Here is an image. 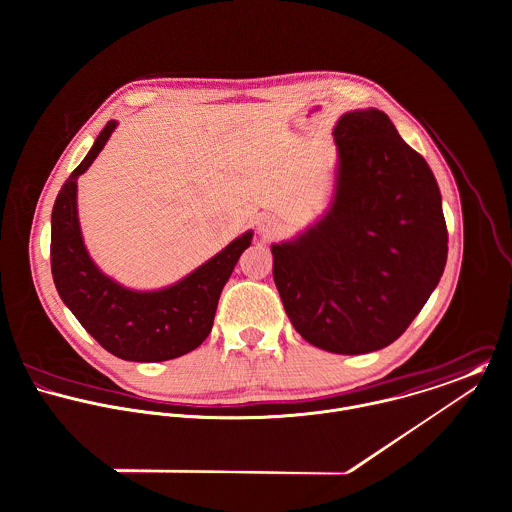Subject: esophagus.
I'll return each mask as SVG.
<instances>
[{"instance_id": "obj_1", "label": "esophagus", "mask_w": 512, "mask_h": 512, "mask_svg": "<svg viewBox=\"0 0 512 512\" xmlns=\"http://www.w3.org/2000/svg\"><path fill=\"white\" fill-rule=\"evenodd\" d=\"M257 229L265 237H275L281 231V223H279V219L275 215L263 213V215L257 217Z\"/></svg>"}]
</instances>
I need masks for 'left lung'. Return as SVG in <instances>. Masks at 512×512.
Returning a JSON list of instances; mask_svg holds the SVG:
<instances>
[{
	"label": "left lung",
	"mask_w": 512,
	"mask_h": 512,
	"mask_svg": "<svg viewBox=\"0 0 512 512\" xmlns=\"http://www.w3.org/2000/svg\"><path fill=\"white\" fill-rule=\"evenodd\" d=\"M330 211L273 245V279L295 330L316 348L366 354L398 340L437 287L447 225L435 176L376 108L336 128Z\"/></svg>",
	"instance_id": "1"
}]
</instances>
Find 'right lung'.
<instances>
[{
    "instance_id": "add662e5",
    "label": "right lung",
    "mask_w": 512,
    "mask_h": 512,
    "mask_svg": "<svg viewBox=\"0 0 512 512\" xmlns=\"http://www.w3.org/2000/svg\"><path fill=\"white\" fill-rule=\"evenodd\" d=\"M114 128V120L104 126L91 152L73 170L55 200L51 273L63 303L104 350L122 360L164 362L196 350L207 338L219 295L241 253L251 245L253 233H243L168 289L140 293L106 277L83 243L77 217V178L95 162Z\"/></svg>"
}]
</instances>
